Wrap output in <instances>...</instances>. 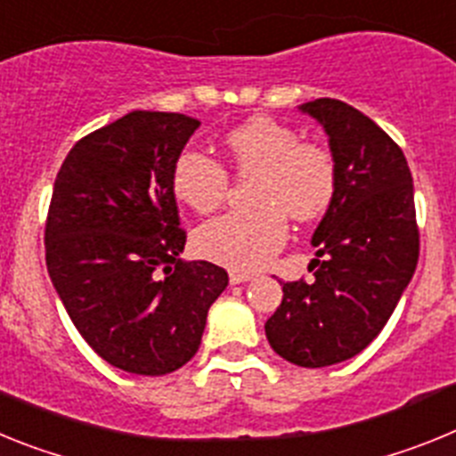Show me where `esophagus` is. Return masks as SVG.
Returning a JSON list of instances; mask_svg holds the SVG:
<instances>
[{"label": "esophagus", "mask_w": 456, "mask_h": 456, "mask_svg": "<svg viewBox=\"0 0 456 456\" xmlns=\"http://www.w3.org/2000/svg\"><path fill=\"white\" fill-rule=\"evenodd\" d=\"M228 278H231L232 285H240V283H247V281H253V273H244V272H237V269H232L231 273H228Z\"/></svg>", "instance_id": "34e87169"}]
</instances>
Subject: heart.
I'll list each match as a JSON object with an SVG mask.
<instances>
[{
    "mask_svg": "<svg viewBox=\"0 0 456 456\" xmlns=\"http://www.w3.org/2000/svg\"><path fill=\"white\" fill-rule=\"evenodd\" d=\"M225 157L241 175L253 173L248 200L253 208L228 209L200 225L193 244L200 256L240 272H256L288 240V214L308 224L326 215L338 191L336 155L317 141L273 118L241 123L224 139ZM231 175L208 152H180L173 162V193L196 212H209L224 200Z\"/></svg>",
    "mask_w": 456,
    "mask_h": 456,
    "instance_id": "heart-1",
    "label": "heart"
}]
</instances>
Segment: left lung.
<instances>
[{"label": "left lung", "instance_id": "obj_1", "mask_svg": "<svg viewBox=\"0 0 456 456\" xmlns=\"http://www.w3.org/2000/svg\"><path fill=\"white\" fill-rule=\"evenodd\" d=\"M301 111L324 125L338 191L313 235V278L283 283L265 333L289 363L326 368L363 352L381 333L416 272L420 232L402 148L340 100L317 98Z\"/></svg>", "mask_w": 456, "mask_h": 456}]
</instances>
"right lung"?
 Returning a JSON list of instances; mask_svg holds the SVG:
<instances>
[{
  "instance_id": "add662e5",
  "label": "right lung",
  "mask_w": 456,
  "mask_h": 456,
  "mask_svg": "<svg viewBox=\"0 0 456 456\" xmlns=\"http://www.w3.org/2000/svg\"><path fill=\"white\" fill-rule=\"evenodd\" d=\"M199 125L132 111L79 139L56 173L47 272L88 347L125 372L159 377L191 361L228 285L225 269L180 260L171 171Z\"/></svg>"
}]
</instances>
